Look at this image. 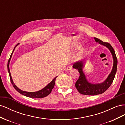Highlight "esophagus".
Returning a JSON list of instances; mask_svg holds the SVG:
<instances>
[{
	"label": "esophagus",
	"mask_w": 125,
	"mask_h": 125,
	"mask_svg": "<svg viewBox=\"0 0 125 125\" xmlns=\"http://www.w3.org/2000/svg\"><path fill=\"white\" fill-rule=\"evenodd\" d=\"M72 68H73V67H72V66H67V67H66L65 70L66 71H68V70H71Z\"/></svg>",
	"instance_id": "1"
}]
</instances>
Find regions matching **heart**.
<instances>
[{
    "instance_id": "heart-1",
    "label": "heart",
    "mask_w": 125,
    "mask_h": 125,
    "mask_svg": "<svg viewBox=\"0 0 125 125\" xmlns=\"http://www.w3.org/2000/svg\"><path fill=\"white\" fill-rule=\"evenodd\" d=\"M82 52H83V50L82 48H80V50H79V55H81L82 53Z\"/></svg>"
}]
</instances>
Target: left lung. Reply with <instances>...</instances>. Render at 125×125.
<instances>
[{"mask_svg": "<svg viewBox=\"0 0 125 125\" xmlns=\"http://www.w3.org/2000/svg\"><path fill=\"white\" fill-rule=\"evenodd\" d=\"M94 39L96 42H98L100 44L107 47L110 51L113 58V66L111 73L103 82L99 84H92L87 80L82 70V68L84 67V62L80 61L74 64L73 68L77 69L80 73V76L75 83V87L79 93L86 95H96L106 91L112 84L117 71V58L114 49L111 44L106 42H104L96 37H94Z\"/></svg>", "mask_w": 125, "mask_h": 125, "instance_id": "obj_1", "label": "left lung"}]
</instances>
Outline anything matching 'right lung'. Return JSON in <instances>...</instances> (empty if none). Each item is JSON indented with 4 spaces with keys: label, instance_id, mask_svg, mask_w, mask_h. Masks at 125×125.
<instances>
[{
    "label": "right lung",
    "instance_id": "obj_1",
    "mask_svg": "<svg viewBox=\"0 0 125 125\" xmlns=\"http://www.w3.org/2000/svg\"><path fill=\"white\" fill-rule=\"evenodd\" d=\"M17 45L15 47L17 46ZM15 47L13 49V51L12 52V54H11V56H10V57L9 59L8 60V73H9V77H10V81L11 83L13 85L14 88L16 89L17 91L20 93V94H22V95H23L25 96H27L29 97H31V98H35V99H37V98H43L47 96V95H48L49 94H50L52 91V89L54 88V87L55 86V80H56V78L57 77V76L53 80H52L50 83L48 84L44 88H43V89H42L40 91H36V92H26V91H22L21 90H20V89H19L18 87L14 84V83H13V81L12 80V77H11V73H10V70H9V62L11 60V57H12V54L13 52V51L15 49Z\"/></svg>",
    "mask_w": 125,
    "mask_h": 125
}]
</instances>
